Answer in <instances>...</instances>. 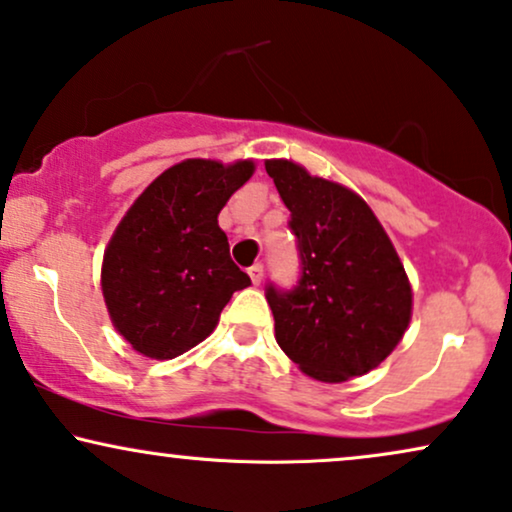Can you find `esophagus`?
<instances>
[{"instance_id":"34e87169","label":"esophagus","mask_w":512,"mask_h":512,"mask_svg":"<svg viewBox=\"0 0 512 512\" xmlns=\"http://www.w3.org/2000/svg\"><path fill=\"white\" fill-rule=\"evenodd\" d=\"M248 276H250V281L255 283V286H260V281H262V276H264L262 264H252V267L248 269Z\"/></svg>"}]
</instances>
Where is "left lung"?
<instances>
[{
	"label": "left lung",
	"mask_w": 512,
	"mask_h": 512,
	"mask_svg": "<svg viewBox=\"0 0 512 512\" xmlns=\"http://www.w3.org/2000/svg\"><path fill=\"white\" fill-rule=\"evenodd\" d=\"M300 252L293 290L267 286L276 342L309 378L345 383L404 338L411 283L366 200L290 160H267Z\"/></svg>",
	"instance_id": "8db88e82"
}]
</instances>
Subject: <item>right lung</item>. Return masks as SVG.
Returning a JSON list of instances; mask_svg holds the SVG:
<instances>
[{"instance_id": "add662e5", "label": "right lung", "mask_w": 512, "mask_h": 512, "mask_svg": "<svg viewBox=\"0 0 512 512\" xmlns=\"http://www.w3.org/2000/svg\"><path fill=\"white\" fill-rule=\"evenodd\" d=\"M252 172V160H184L153 179L122 217L103 252L101 290L113 326L139 354L189 352L215 331L231 295L250 286L217 215Z\"/></svg>"}]
</instances>
